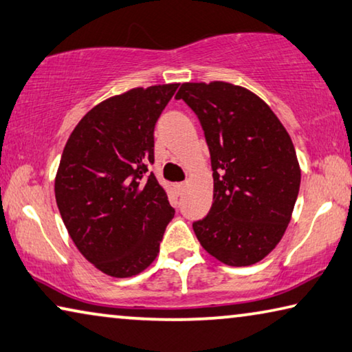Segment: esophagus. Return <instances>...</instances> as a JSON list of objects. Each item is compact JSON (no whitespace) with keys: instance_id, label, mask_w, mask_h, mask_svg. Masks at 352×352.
Returning a JSON list of instances; mask_svg holds the SVG:
<instances>
[{"instance_id":"1","label":"esophagus","mask_w":352,"mask_h":352,"mask_svg":"<svg viewBox=\"0 0 352 352\" xmlns=\"http://www.w3.org/2000/svg\"><path fill=\"white\" fill-rule=\"evenodd\" d=\"M186 182H180V183H175V191H177V194H185V191H186Z\"/></svg>"}]
</instances>
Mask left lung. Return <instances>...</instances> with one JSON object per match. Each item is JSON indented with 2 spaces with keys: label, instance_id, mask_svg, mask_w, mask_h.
Masks as SVG:
<instances>
[{
  "label": "left lung",
  "instance_id": "obj_1",
  "mask_svg": "<svg viewBox=\"0 0 352 352\" xmlns=\"http://www.w3.org/2000/svg\"><path fill=\"white\" fill-rule=\"evenodd\" d=\"M210 148L213 205L192 224L221 263L250 266L274 249L292 221L300 167L285 126L249 89L226 81L183 82Z\"/></svg>",
  "mask_w": 352,
  "mask_h": 352
}]
</instances>
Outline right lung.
Masks as SVG:
<instances>
[{"label": "right lung", "mask_w": 352, "mask_h": 352, "mask_svg": "<svg viewBox=\"0 0 352 352\" xmlns=\"http://www.w3.org/2000/svg\"><path fill=\"white\" fill-rule=\"evenodd\" d=\"M178 82L135 87L103 100L67 139L54 196L87 261L117 278L153 263L175 210L153 174V130Z\"/></svg>", "instance_id": "obj_1"}]
</instances>
